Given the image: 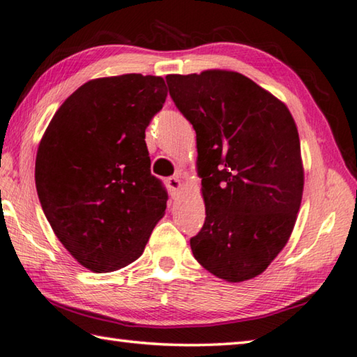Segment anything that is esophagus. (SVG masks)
I'll return each mask as SVG.
<instances>
[{
    "label": "esophagus",
    "mask_w": 357,
    "mask_h": 357,
    "mask_svg": "<svg viewBox=\"0 0 357 357\" xmlns=\"http://www.w3.org/2000/svg\"><path fill=\"white\" fill-rule=\"evenodd\" d=\"M167 187H169L172 195H179L181 188H183V183H181V179L178 176H172L167 179Z\"/></svg>",
    "instance_id": "1"
}]
</instances>
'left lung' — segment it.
<instances>
[{
    "label": "left lung",
    "mask_w": 357,
    "mask_h": 357,
    "mask_svg": "<svg viewBox=\"0 0 357 357\" xmlns=\"http://www.w3.org/2000/svg\"><path fill=\"white\" fill-rule=\"evenodd\" d=\"M165 80L197 131L206 221L190 238L193 257L226 282L260 275L288 243L302 202L294 119L240 73L208 69Z\"/></svg>",
    "instance_id": "1"
}]
</instances>
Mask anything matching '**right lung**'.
<instances>
[{"instance_id":"add662e5","label":"right lung","mask_w":357,"mask_h":357,"mask_svg":"<svg viewBox=\"0 0 357 357\" xmlns=\"http://www.w3.org/2000/svg\"><path fill=\"white\" fill-rule=\"evenodd\" d=\"M162 77L89 80L49 122L35 160V185L54 234L93 272L142 255L167 195L150 172L145 128L162 109Z\"/></svg>"}]
</instances>
